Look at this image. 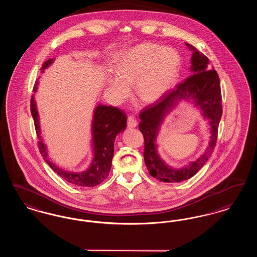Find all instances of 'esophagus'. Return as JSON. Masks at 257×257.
Segmentation results:
<instances>
[{
    "label": "esophagus",
    "mask_w": 257,
    "mask_h": 257,
    "mask_svg": "<svg viewBox=\"0 0 257 257\" xmlns=\"http://www.w3.org/2000/svg\"><path fill=\"white\" fill-rule=\"evenodd\" d=\"M138 125V121L135 119L134 116H129L127 120V126L128 128H135Z\"/></svg>",
    "instance_id": "esophagus-1"
}]
</instances>
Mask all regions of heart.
Returning a JSON list of instances; mask_svg holds the SVG:
<instances>
[{
    "mask_svg": "<svg viewBox=\"0 0 257 257\" xmlns=\"http://www.w3.org/2000/svg\"><path fill=\"white\" fill-rule=\"evenodd\" d=\"M181 60L172 48L145 42L119 53L114 61L116 75L108 74L105 85L110 97L123 102L134 83L136 95L147 103L163 97L175 84Z\"/></svg>",
    "mask_w": 257,
    "mask_h": 257,
    "instance_id": "b5f03b06",
    "label": "heart"
}]
</instances>
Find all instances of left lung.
<instances>
[{"instance_id":"obj_1","label":"left lung","mask_w":257,"mask_h":257,"mask_svg":"<svg viewBox=\"0 0 257 257\" xmlns=\"http://www.w3.org/2000/svg\"><path fill=\"white\" fill-rule=\"evenodd\" d=\"M186 46L193 51L192 75L154 104L145 108L140 114L139 129L145 138V163L150 175L161 182L172 183L188 180L204 166L216 146L222 114L219 75L214 69L209 70L207 57L189 43H186ZM182 99H192L205 119H208L210 125V141L205 153L197 160L180 169H173L159 157L156 141L164 118Z\"/></svg>"}]
</instances>
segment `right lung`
Returning a JSON list of instances; mask_svg holds the SVG:
<instances>
[{"mask_svg": "<svg viewBox=\"0 0 257 257\" xmlns=\"http://www.w3.org/2000/svg\"><path fill=\"white\" fill-rule=\"evenodd\" d=\"M54 62V59H50L42 64L40 68L41 73ZM38 82L36 83L34 91L37 92ZM31 112L35 121V127L38 137L39 151L49 165L50 168L55 171L61 178L69 183L83 186L93 187L101 183L106 179L110 173L111 168V160L114 151V140L116 135L124 132L127 126V116L123 110L112 107L99 104L93 110V118L91 122L92 133V160L89 167L86 171L80 172L65 171L56 165L48 158V150L43 143L41 137V129L39 122V114L37 110L35 95L31 99Z\"/></svg>", "mask_w": 257, "mask_h": 257, "instance_id": "right-lung-1", "label": "right lung"}]
</instances>
